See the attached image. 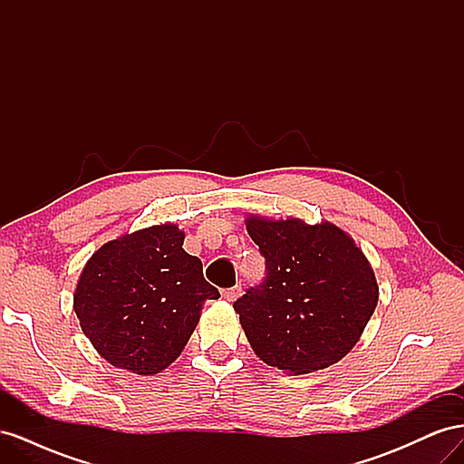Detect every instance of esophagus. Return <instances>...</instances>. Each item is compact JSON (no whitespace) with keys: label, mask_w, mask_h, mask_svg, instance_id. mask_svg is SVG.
Returning a JSON list of instances; mask_svg holds the SVG:
<instances>
[{"label":"esophagus","mask_w":464,"mask_h":464,"mask_svg":"<svg viewBox=\"0 0 464 464\" xmlns=\"http://www.w3.org/2000/svg\"><path fill=\"white\" fill-rule=\"evenodd\" d=\"M240 292H242V288H240V286L224 288V290H222V298L227 300V302H234L237 296H240Z\"/></svg>","instance_id":"1"}]
</instances>
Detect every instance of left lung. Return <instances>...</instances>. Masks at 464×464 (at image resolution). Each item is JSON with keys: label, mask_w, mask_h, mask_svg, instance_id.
I'll return each mask as SVG.
<instances>
[{"label": "left lung", "mask_w": 464, "mask_h": 464, "mask_svg": "<svg viewBox=\"0 0 464 464\" xmlns=\"http://www.w3.org/2000/svg\"><path fill=\"white\" fill-rule=\"evenodd\" d=\"M246 228L266 265L263 285L234 302L254 353L266 366L294 375L343 360L379 300L363 251L329 220L247 215Z\"/></svg>", "instance_id": "1"}]
</instances>
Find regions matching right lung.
<instances>
[{"label": "right lung", "instance_id": "right-lung-1", "mask_svg": "<svg viewBox=\"0 0 464 464\" xmlns=\"http://www.w3.org/2000/svg\"><path fill=\"white\" fill-rule=\"evenodd\" d=\"M184 230L164 222L121 234L96 249L73 294L79 325L114 368L137 375L166 370L181 354L205 300L220 294L189 256Z\"/></svg>", "mask_w": 464, "mask_h": 464}]
</instances>
